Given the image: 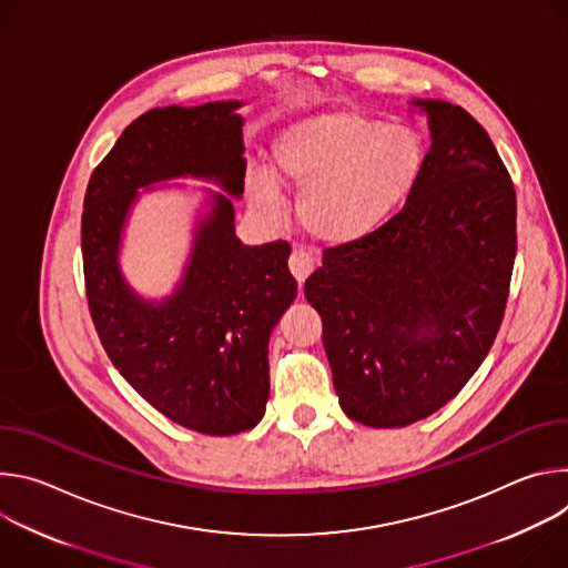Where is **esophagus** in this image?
Segmentation results:
<instances>
[{"label":"esophagus","mask_w":568,"mask_h":568,"mask_svg":"<svg viewBox=\"0 0 568 568\" xmlns=\"http://www.w3.org/2000/svg\"><path fill=\"white\" fill-rule=\"evenodd\" d=\"M287 265H290V272L294 274V278L298 281V285L301 283H305V278L310 276V272H312V267H314V258L305 252V250H294L292 254H290V261H287Z\"/></svg>","instance_id":"1"}]
</instances>
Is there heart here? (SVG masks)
I'll return each mask as SVG.
<instances>
[{
	"instance_id": "b5f03b06",
	"label": "heart",
	"mask_w": 568,
	"mask_h": 568,
	"mask_svg": "<svg viewBox=\"0 0 568 568\" xmlns=\"http://www.w3.org/2000/svg\"><path fill=\"white\" fill-rule=\"evenodd\" d=\"M427 145L409 125H388L357 110L321 112L283 128L272 143V171L250 173V191L270 213L281 189H301L303 229L335 245L377 231L407 200L425 169Z\"/></svg>"
}]
</instances>
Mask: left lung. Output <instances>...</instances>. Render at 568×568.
<instances>
[{
  "label": "left lung",
  "mask_w": 568,
  "mask_h": 568,
  "mask_svg": "<svg viewBox=\"0 0 568 568\" xmlns=\"http://www.w3.org/2000/svg\"><path fill=\"white\" fill-rule=\"evenodd\" d=\"M414 105L432 150L407 204L323 252L305 281L342 409L366 427H407L467 384L499 333L517 254V195L488 132L447 101Z\"/></svg>",
  "instance_id": "obj_1"
}]
</instances>
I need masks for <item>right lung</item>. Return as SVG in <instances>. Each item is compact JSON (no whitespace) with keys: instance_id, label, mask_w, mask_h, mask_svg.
Wrapping results in <instances>:
<instances>
[{"instance_id":"1","label":"right lung","mask_w":568,"mask_h":568,"mask_svg":"<svg viewBox=\"0 0 568 568\" xmlns=\"http://www.w3.org/2000/svg\"><path fill=\"white\" fill-rule=\"evenodd\" d=\"M237 101L154 108L134 119L94 169L80 222L88 305L99 339L130 386L173 423L231 436L252 429L270 397L267 342L296 296L285 240L247 247L233 204L213 195L178 292L145 303L125 285L119 242L136 189L180 175L245 186Z\"/></svg>"}]
</instances>
